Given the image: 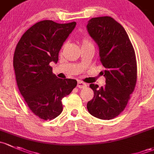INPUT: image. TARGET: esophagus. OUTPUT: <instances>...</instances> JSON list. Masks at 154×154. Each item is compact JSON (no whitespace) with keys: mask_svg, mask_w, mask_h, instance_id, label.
<instances>
[{"mask_svg":"<svg viewBox=\"0 0 154 154\" xmlns=\"http://www.w3.org/2000/svg\"><path fill=\"white\" fill-rule=\"evenodd\" d=\"M88 86V85H87L86 83H85V82H82V81H79L77 83V87L79 88H86V87Z\"/></svg>","mask_w":154,"mask_h":154,"instance_id":"1","label":"esophagus"}]
</instances>
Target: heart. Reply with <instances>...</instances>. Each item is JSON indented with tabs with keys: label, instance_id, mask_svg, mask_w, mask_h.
Instances as JSON below:
<instances>
[{
	"label": "heart",
	"instance_id": "heart-1",
	"mask_svg": "<svg viewBox=\"0 0 154 154\" xmlns=\"http://www.w3.org/2000/svg\"><path fill=\"white\" fill-rule=\"evenodd\" d=\"M91 44L90 42H89L88 39H84L83 40V44ZM82 44V45H83Z\"/></svg>",
	"mask_w": 154,
	"mask_h": 154
}]
</instances>
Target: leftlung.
<instances>
[{
    "label": "left lung",
    "mask_w": 154,
    "mask_h": 154,
    "mask_svg": "<svg viewBox=\"0 0 154 154\" xmlns=\"http://www.w3.org/2000/svg\"><path fill=\"white\" fill-rule=\"evenodd\" d=\"M98 45L105 69L106 85L91 84L93 99L87 104L89 112L100 119H112L124 110L135 88L137 76L136 55L124 27L111 17L91 18L87 25Z\"/></svg>",
    "instance_id": "1"
}]
</instances>
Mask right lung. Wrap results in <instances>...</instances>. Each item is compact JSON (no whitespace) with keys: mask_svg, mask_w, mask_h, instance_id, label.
<instances>
[{"mask_svg":"<svg viewBox=\"0 0 154 154\" xmlns=\"http://www.w3.org/2000/svg\"><path fill=\"white\" fill-rule=\"evenodd\" d=\"M76 23L42 20L23 33L15 48L13 66L19 91L32 112L44 120L63 110L61 99L75 88V79H58L50 64H56L63 44Z\"/></svg>","mask_w":154,"mask_h":154,"instance_id":"add662e5","label":"right lung"}]
</instances>
